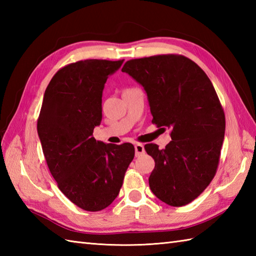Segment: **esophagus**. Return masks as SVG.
Listing matches in <instances>:
<instances>
[{"instance_id": "34e87169", "label": "esophagus", "mask_w": 256, "mask_h": 256, "mask_svg": "<svg viewBox=\"0 0 256 256\" xmlns=\"http://www.w3.org/2000/svg\"><path fill=\"white\" fill-rule=\"evenodd\" d=\"M134 148H135V156H140L145 153V148L143 144H135Z\"/></svg>"}]
</instances>
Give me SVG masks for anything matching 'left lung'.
Instances as JSON below:
<instances>
[{
	"instance_id": "8db88e82",
	"label": "left lung",
	"mask_w": 256,
	"mask_h": 256,
	"mask_svg": "<svg viewBox=\"0 0 256 256\" xmlns=\"http://www.w3.org/2000/svg\"><path fill=\"white\" fill-rule=\"evenodd\" d=\"M122 72L143 86L152 123L170 128L164 150L145 145L155 160L152 192L170 206H186L209 186L219 165L226 116L214 84L192 59L172 54L131 59Z\"/></svg>"
}]
</instances>
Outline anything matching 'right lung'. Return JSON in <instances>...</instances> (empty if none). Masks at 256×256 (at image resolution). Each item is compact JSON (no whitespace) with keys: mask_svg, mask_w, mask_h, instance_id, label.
<instances>
[{"mask_svg":"<svg viewBox=\"0 0 256 256\" xmlns=\"http://www.w3.org/2000/svg\"><path fill=\"white\" fill-rule=\"evenodd\" d=\"M123 60L86 59L59 69L47 86L37 120L42 153L58 188L79 208L100 211L122 187L134 146L94 138L102 120V92Z\"/></svg>","mask_w":256,"mask_h":256,"instance_id":"1","label":"right lung"}]
</instances>
